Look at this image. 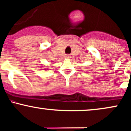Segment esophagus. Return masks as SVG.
<instances>
[{"label":"esophagus","instance_id":"34e87169","mask_svg":"<svg viewBox=\"0 0 131 131\" xmlns=\"http://www.w3.org/2000/svg\"><path fill=\"white\" fill-rule=\"evenodd\" d=\"M65 58H68V59L70 58V56L68 55V54H67V55L65 56Z\"/></svg>","mask_w":131,"mask_h":131}]
</instances>
